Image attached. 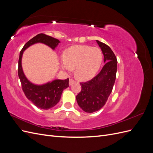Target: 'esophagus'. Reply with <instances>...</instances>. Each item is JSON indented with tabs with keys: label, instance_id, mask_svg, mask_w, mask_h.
<instances>
[{
	"label": "esophagus",
	"instance_id": "1",
	"mask_svg": "<svg viewBox=\"0 0 153 153\" xmlns=\"http://www.w3.org/2000/svg\"><path fill=\"white\" fill-rule=\"evenodd\" d=\"M75 82V81L74 80L73 78H70V79H69V85H71Z\"/></svg>",
	"mask_w": 153,
	"mask_h": 153
}]
</instances>
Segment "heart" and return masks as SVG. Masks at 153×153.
Wrapping results in <instances>:
<instances>
[{"mask_svg": "<svg viewBox=\"0 0 153 153\" xmlns=\"http://www.w3.org/2000/svg\"><path fill=\"white\" fill-rule=\"evenodd\" d=\"M102 58V52L98 48L75 46L64 52L61 67L66 71L75 68V76L79 80H86L93 77L98 72Z\"/></svg>", "mask_w": 153, "mask_h": 153, "instance_id": "obj_1", "label": "heart"}]
</instances>
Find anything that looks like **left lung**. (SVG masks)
<instances>
[{"mask_svg": "<svg viewBox=\"0 0 153 153\" xmlns=\"http://www.w3.org/2000/svg\"><path fill=\"white\" fill-rule=\"evenodd\" d=\"M96 42L102 51L105 64L92 79L80 82L82 89L76 97L78 106L87 113L96 112L105 105L116 78L117 61L114 53L108 45L98 40Z\"/></svg>", "mask_w": 153, "mask_h": 153, "instance_id": "8db88e82", "label": "left lung"}]
</instances>
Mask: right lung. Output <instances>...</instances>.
Returning a JSON list of instances; mask_svg holds the SVG:
<instances>
[{
    "instance_id": "right-lung-1",
    "label": "right lung",
    "mask_w": 153,
    "mask_h": 153,
    "mask_svg": "<svg viewBox=\"0 0 153 153\" xmlns=\"http://www.w3.org/2000/svg\"><path fill=\"white\" fill-rule=\"evenodd\" d=\"M37 43H44L54 50L60 41L51 36L39 34L26 43L20 53L18 69V76L20 80L22 90L27 98L32 101L37 107L48 110L58 103L63 90L69 87V78L66 80H55L52 82H48L41 85H35L29 81L22 69V55L25 50Z\"/></svg>"
}]
</instances>
